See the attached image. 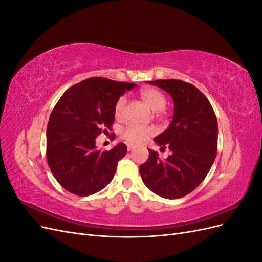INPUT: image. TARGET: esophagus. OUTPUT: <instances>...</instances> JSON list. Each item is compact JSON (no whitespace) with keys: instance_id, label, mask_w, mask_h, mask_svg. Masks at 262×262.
Returning <instances> with one entry per match:
<instances>
[{"instance_id":"1","label":"esophagus","mask_w":262,"mask_h":262,"mask_svg":"<svg viewBox=\"0 0 262 262\" xmlns=\"http://www.w3.org/2000/svg\"><path fill=\"white\" fill-rule=\"evenodd\" d=\"M126 147H128V152H129V153H130V152H132L133 148H134L131 144H128V145H126Z\"/></svg>"}]
</instances>
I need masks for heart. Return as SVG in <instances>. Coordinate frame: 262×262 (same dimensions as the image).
Wrapping results in <instances>:
<instances>
[{
  "mask_svg": "<svg viewBox=\"0 0 262 262\" xmlns=\"http://www.w3.org/2000/svg\"><path fill=\"white\" fill-rule=\"evenodd\" d=\"M141 97L145 101V104L154 112H160L165 108L166 97L165 95L156 89H145L141 91ZM126 98L121 96L118 99L115 106V116L117 119H120L123 115L125 107ZM152 129L141 125H129L123 130L122 137L132 144H142L145 142L150 136H152Z\"/></svg>",
  "mask_w": 262,
  "mask_h": 262,
  "instance_id": "obj_1",
  "label": "heart"
}]
</instances>
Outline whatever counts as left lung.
<instances>
[{
  "label": "left lung",
  "instance_id": "obj_1",
  "mask_svg": "<svg viewBox=\"0 0 262 262\" xmlns=\"http://www.w3.org/2000/svg\"><path fill=\"white\" fill-rule=\"evenodd\" d=\"M167 92L173 101L168 128L154 139L171 154L160 160L148 148L147 161L140 166L145 186L166 199L185 196L199 186L216 157L217 120L208 98L195 86L180 80L146 82Z\"/></svg>",
  "mask_w": 262,
  "mask_h": 262
}]
</instances>
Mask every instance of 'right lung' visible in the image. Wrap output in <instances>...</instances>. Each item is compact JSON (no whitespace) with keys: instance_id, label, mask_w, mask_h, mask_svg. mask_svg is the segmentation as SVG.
Here are the masks:
<instances>
[{"instance_id":"right-lung-1","label":"right lung","mask_w":262,"mask_h":262,"mask_svg":"<svg viewBox=\"0 0 262 262\" xmlns=\"http://www.w3.org/2000/svg\"><path fill=\"white\" fill-rule=\"evenodd\" d=\"M137 85L104 77H91L62 95L47 126V160L54 178L71 193L87 196L113 180L126 145L97 150L96 138L112 128L115 106Z\"/></svg>"}]
</instances>
